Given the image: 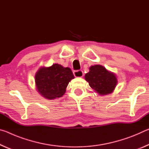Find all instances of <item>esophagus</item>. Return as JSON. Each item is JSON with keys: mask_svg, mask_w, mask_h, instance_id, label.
Instances as JSON below:
<instances>
[{"mask_svg": "<svg viewBox=\"0 0 149 149\" xmlns=\"http://www.w3.org/2000/svg\"><path fill=\"white\" fill-rule=\"evenodd\" d=\"M74 75L75 77H81L84 75V72H83L82 70H75L74 71Z\"/></svg>", "mask_w": 149, "mask_h": 149, "instance_id": "obj_1", "label": "esophagus"}]
</instances>
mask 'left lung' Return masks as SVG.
Returning a JSON list of instances; mask_svg holds the SVG:
<instances>
[{
  "instance_id": "8db88e82",
  "label": "left lung",
  "mask_w": 149,
  "mask_h": 149,
  "mask_svg": "<svg viewBox=\"0 0 149 149\" xmlns=\"http://www.w3.org/2000/svg\"><path fill=\"white\" fill-rule=\"evenodd\" d=\"M85 78L90 87L101 95L112 93L117 84L116 77L100 65L91 66Z\"/></svg>"
}]
</instances>
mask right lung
<instances>
[{
    "label": "right lung",
    "mask_w": 149,
    "mask_h": 149,
    "mask_svg": "<svg viewBox=\"0 0 149 149\" xmlns=\"http://www.w3.org/2000/svg\"><path fill=\"white\" fill-rule=\"evenodd\" d=\"M74 78L70 68L55 64L49 68H40L35 75V83L40 94L46 99H54L63 96Z\"/></svg>",
    "instance_id": "right-lung-1"
}]
</instances>
